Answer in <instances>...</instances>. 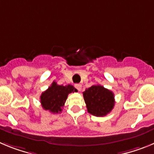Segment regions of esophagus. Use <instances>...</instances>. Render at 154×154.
Segmentation results:
<instances>
[{
  "mask_svg": "<svg viewBox=\"0 0 154 154\" xmlns=\"http://www.w3.org/2000/svg\"><path fill=\"white\" fill-rule=\"evenodd\" d=\"M75 87L76 89H78L79 91H80L82 89V85H81V84H75Z\"/></svg>",
  "mask_w": 154,
  "mask_h": 154,
  "instance_id": "1",
  "label": "esophagus"
}]
</instances>
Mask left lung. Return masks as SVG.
<instances>
[{
	"mask_svg": "<svg viewBox=\"0 0 154 154\" xmlns=\"http://www.w3.org/2000/svg\"><path fill=\"white\" fill-rule=\"evenodd\" d=\"M87 110L95 116H104L109 113L115 105L114 94L102 85H95L83 92Z\"/></svg>",
	"mask_w": 154,
	"mask_h": 154,
	"instance_id": "8db88e82",
	"label": "left lung"
}]
</instances>
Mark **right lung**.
<instances>
[{"label": "right lung", "instance_id": "1", "mask_svg": "<svg viewBox=\"0 0 154 154\" xmlns=\"http://www.w3.org/2000/svg\"><path fill=\"white\" fill-rule=\"evenodd\" d=\"M76 91L77 89L72 85L64 86L53 82L51 86L41 95V104L45 110H48L52 113H60L67 99L68 95Z\"/></svg>", "mask_w": 154, "mask_h": 154}]
</instances>
